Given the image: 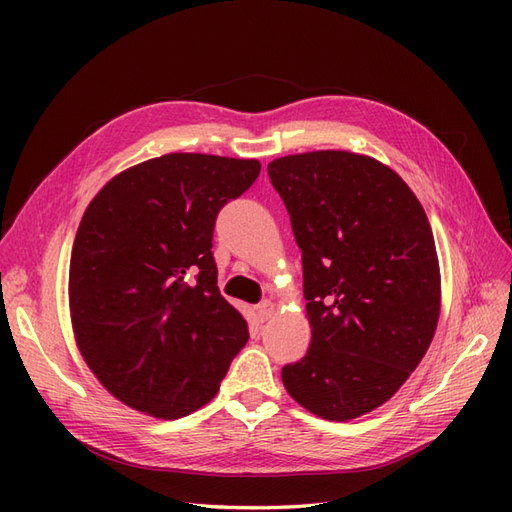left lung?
I'll return each instance as SVG.
<instances>
[{"mask_svg":"<svg viewBox=\"0 0 512 512\" xmlns=\"http://www.w3.org/2000/svg\"><path fill=\"white\" fill-rule=\"evenodd\" d=\"M258 175V160L166 153L123 170L85 209L70 256L72 333L121 404L175 421L218 395L250 331L218 288L213 226Z\"/></svg>","mask_w":512,"mask_h":512,"instance_id":"1","label":"left lung"}]
</instances>
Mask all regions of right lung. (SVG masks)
Segmentation results:
<instances>
[{
  "instance_id": "obj_1",
  "label": "right lung",
  "mask_w": 512,
  "mask_h": 512,
  "mask_svg": "<svg viewBox=\"0 0 512 512\" xmlns=\"http://www.w3.org/2000/svg\"><path fill=\"white\" fill-rule=\"evenodd\" d=\"M303 254L309 350L282 369L288 395L344 423L386 404L436 335L442 280L427 215L401 177L350 151L269 164Z\"/></svg>"
}]
</instances>
